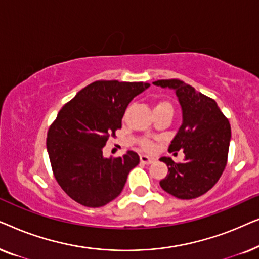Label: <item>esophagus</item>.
<instances>
[{
  "instance_id": "34e87169",
  "label": "esophagus",
  "mask_w": 259,
  "mask_h": 259,
  "mask_svg": "<svg viewBox=\"0 0 259 259\" xmlns=\"http://www.w3.org/2000/svg\"><path fill=\"white\" fill-rule=\"evenodd\" d=\"M140 161L143 162V164L150 165V164H152V162L154 161V158H151V157H148V155L143 154V155H140Z\"/></svg>"
}]
</instances>
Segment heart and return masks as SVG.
<instances>
[{
  "instance_id": "obj_1",
  "label": "heart",
  "mask_w": 259,
  "mask_h": 259,
  "mask_svg": "<svg viewBox=\"0 0 259 259\" xmlns=\"http://www.w3.org/2000/svg\"><path fill=\"white\" fill-rule=\"evenodd\" d=\"M158 107H171L172 108V106L167 101H160V102H158L157 106H155V108H158ZM143 147L146 151H151L152 148H153V146H152V144L148 143V141H145V143L143 144Z\"/></svg>"
}]
</instances>
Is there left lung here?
Wrapping results in <instances>:
<instances>
[{
	"mask_svg": "<svg viewBox=\"0 0 259 259\" xmlns=\"http://www.w3.org/2000/svg\"><path fill=\"white\" fill-rule=\"evenodd\" d=\"M154 86L175 91L182 107L183 121L168 151L183 150L185 159L175 162L161 157L168 173L161 189L179 199H193L212 189L228 160L231 127L217 102L183 81L158 80Z\"/></svg>",
	"mask_w": 259,
	"mask_h": 259,
	"instance_id": "1",
	"label": "left lung"
}]
</instances>
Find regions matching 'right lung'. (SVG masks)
Masks as SVG:
<instances>
[{
    "mask_svg": "<svg viewBox=\"0 0 259 259\" xmlns=\"http://www.w3.org/2000/svg\"><path fill=\"white\" fill-rule=\"evenodd\" d=\"M148 87L146 82L95 81L60 109L49 127L47 151L56 182L76 203L100 207L121 193L139 155L128 151L105 158L102 148L121 128L130 102Z\"/></svg>",
    "mask_w": 259,
    "mask_h": 259,
    "instance_id": "add662e5",
    "label": "right lung"
}]
</instances>
